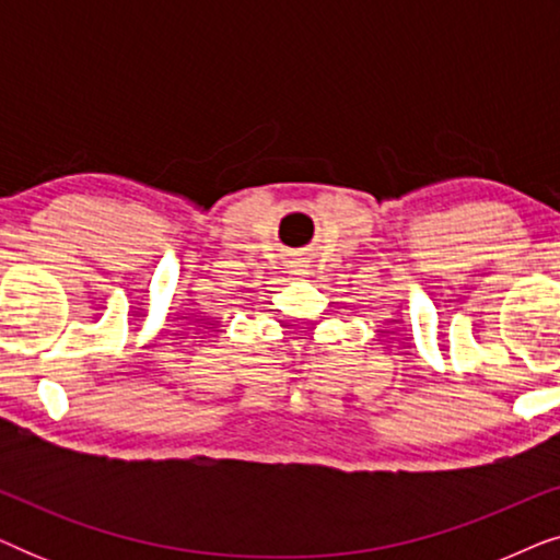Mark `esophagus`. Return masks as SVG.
Instances as JSON below:
<instances>
[{
    "instance_id": "34e87169",
    "label": "esophagus",
    "mask_w": 560,
    "mask_h": 560,
    "mask_svg": "<svg viewBox=\"0 0 560 560\" xmlns=\"http://www.w3.org/2000/svg\"><path fill=\"white\" fill-rule=\"evenodd\" d=\"M290 272L298 275V278H305V275H311V265H308V259H303V257L293 259V262H290Z\"/></svg>"
}]
</instances>
